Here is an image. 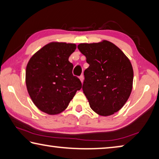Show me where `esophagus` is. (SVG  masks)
<instances>
[{"label":"esophagus","instance_id":"1","mask_svg":"<svg viewBox=\"0 0 159 159\" xmlns=\"http://www.w3.org/2000/svg\"><path fill=\"white\" fill-rule=\"evenodd\" d=\"M79 79L80 80V81H81V83H83V79H84V76H83V75H80V76H79Z\"/></svg>","mask_w":159,"mask_h":159}]
</instances>
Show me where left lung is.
Returning <instances> with one entry per match:
<instances>
[{
  "label": "left lung",
  "instance_id": "8db88e82",
  "mask_svg": "<svg viewBox=\"0 0 159 159\" xmlns=\"http://www.w3.org/2000/svg\"><path fill=\"white\" fill-rule=\"evenodd\" d=\"M78 48L89 67L84 71L83 90L94 111L110 116L122 108L131 93L133 69L128 58L112 43H81Z\"/></svg>",
  "mask_w": 159,
  "mask_h": 159
}]
</instances>
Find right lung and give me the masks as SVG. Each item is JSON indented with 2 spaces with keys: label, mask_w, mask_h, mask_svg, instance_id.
I'll list each match as a JSON object with an SVG mask.
<instances>
[{
  "label": "right lung",
  "mask_w": 159,
  "mask_h": 159,
  "mask_svg": "<svg viewBox=\"0 0 159 159\" xmlns=\"http://www.w3.org/2000/svg\"><path fill=\"white\" fill-rule=\"evenodd\" d=\"M76 48V44L50 43L29 61L26 88L41 111L51 115L60 114L82 88L80 79L72 74L74 66L69 61Z\"/></svg>",
  "instance_id": "right-lung-1"
}]
</instances>
